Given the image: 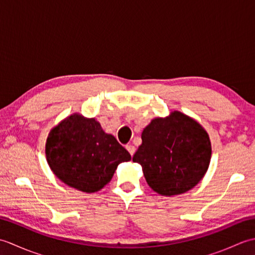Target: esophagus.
I'll return each instance as SVG.
<instances>
[{
	"label": "esophagus",
	"mask_w": 255,
	"mask_h": 255,
	"mask_svg": "<svg viewBox=\"0 0 255 255\" xmlns=\"http://www.w3.org/2000/svg\"><path fill=\"white\" fill-rule=\"evenodd\" d=\"M126 149L128 150V152L130 153V155H133L134 151H136V148H134V145H132V144H127Z\"/></svg>",
	"instance_id": "1"
}]
</instances>
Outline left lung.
Instances as JSON below:
<instances>
[{
  "instance_id": "8db88e82",
  "label": "left lung",
  "mask_w": 255,
  "mask_h": 255,
  "mask_svg": "<svg viewBox=\"0 0 255 255\" xmlns=\"http://www.w3.org/2000/svg\"><path fill=\"white\" fill-rule=\"evenodd\" d=\"M132 161L142 166L148 185L173 196L192 189L208 169L211 144L200 125L180 112L155 118L143 129Z\"/></svg>"
}]
</instances>
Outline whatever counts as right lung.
Listing matches in <instances>:
<instances>
[{"mask_svg":"<svg viewBox=\"0 0 255 255\" xmlns=\"http://www.w3.org/2000/svg\"><path fill=\"white\" fill-rule=\"evenodd\" d=\"M48 164L58 178L79 191L94 193L112 180L117 166L131 155L94 118L74 114L47 139Z\"/></svg>","mask_w":255,"mask_h":255,"instance_id":"add662e5","label":"right lung"}]
</instances>
